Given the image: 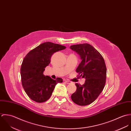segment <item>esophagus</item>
Listing matches in <instances>:
<instances>
[{"instance_id":"obj_1","label":"esophagus","mask_w":131,"mask_h":131,"mask_svg":"<svg viewBox=\"0 0 131 131\" xmlns=\"http://www.w3.org/2000/svg\"><path fill=\"white\" fill-rule=\"evenodd\" d=\"M65 82H66L67 84H71V83H72V82H71V81H66Z\"/></svg>"}]
</instances>
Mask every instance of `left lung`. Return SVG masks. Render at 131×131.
<instances>
[{"label": "left lung", "instance_id": "1", "mask_svg": "<svg viewBox=\"0 0 131 131\" xmlns=\"http://www.w3.org/2000/svg\"><path fill=\"white\" fill-rule=\"evenodd\" d=\"M70 48L77 52L82 59L76 69L77 73L86 79L82 85L75 83L77 90L71 95V98L79 105H87L97 98L105 86V63L101 54L89 44L73 45Z\"/></svg>", "mask_w": 131, "mask_h": 131}]
</instances>
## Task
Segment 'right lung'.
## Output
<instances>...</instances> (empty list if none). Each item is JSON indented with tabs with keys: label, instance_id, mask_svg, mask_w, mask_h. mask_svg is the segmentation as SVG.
<instances>
[{
	"label": "right lung",
	"instance_id": "obj_1",
	"mask_svg": "<svg viewBox=\"0 0 131 131\" xmlns=\"http://www.w3.org/2000/svg\"><path fill=\"white\" fill-rule=\"evenodd\" d=\"M66 48L63 45L46 42L31 50L24 57L20 68L21 84L27 95L33 101L38 103L47 101L56 84L62 82L61 78L53 80L44 75L43 72L50 63L52 55Z\"/></svg>",
	"mask_w": 131,
	"mask_h": 131
}]
</instances>
